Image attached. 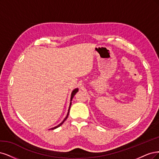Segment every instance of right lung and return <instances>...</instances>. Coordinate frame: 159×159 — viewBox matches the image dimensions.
Here are the masks:
<instances>
[{"mask_svg":"<svg viewBox=\"0 0 159 159\" xmlns=\"http://www.w3.org/2000/svg\"><path fill=\"white\" fill-rule=\"evenodd\" d=\"M79 91V89H74L73 90V92H72V93H71V96H70V105H69V110H68V112H67V115H66V116L65 117V118L63 120V121L61 122V123H60V124L58 125H57V126H55V127H53V128H51L50 129H56V128H57V127H59V126H61V125H62L63 123H64V121L66 120V118H67L68 117V116H69V111H70V106H71V101H72V100H73V97H74V96L75 95V94L77 93V92Z\"/></svg>","mask_w":159,"mask_h":159,"instance_id":"obj_1","label":"right lung"}]
</instances>
